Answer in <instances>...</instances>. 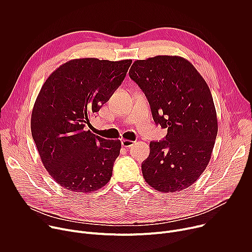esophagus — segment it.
I'll return each instance as SVG.
<instances>
[{"mask_svg": "<svg viewBox=\"0 0 252 252\" xmlns=\"http://www.w3.org/2000/svg\"><path fill=\"white\" fill-rule=\"evenodd\" d=\"M133 143H134V141L129 140V139H123V140H122V146H123L124 148H126V149H128V148H130L131 146H133Z\"/></svg>", "mask_w": 252, "mask_h": 252, "instance_id": "1", "label": "esophagus"}]
</instances>
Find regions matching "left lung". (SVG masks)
<instances>
[{"mask_svg":"<svg viewBox=\"0 0 252 252\" xmlns=\"http://www.w3.org/2000/svg\"><path fill=\"white\" fill-rule=\"evenodd\" d=\"M128 74L145 93L156 124L167 128L164 139L150 143V156L141 164L145 181L164 193L189 188L206 168L218 135L207 84L178 56L137 60Z\"/></svg>","mask_w":252,"mask_h":252,"instance_id":"left-lung-1","label":"left lung"}]
</instances>
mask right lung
Masks as SVG:
<instances>
[{"instance_id": "obj_1", "label": "right lung", "mask_w": 252, "mask_h": 252, "mask_svg": "<svg viewBox=\"0 0 252 252\" xmlns=\"http://www.w3.org/2000/svg\"><path fill=\"white\" fill-rule=\"evenodd\" d=\"M131 60L75 59L60 65L34 101L31 129L44 166L66 190L88 193L112 177L121 140L86 130L125 80Z\"/></svg>"}]
</instances>
